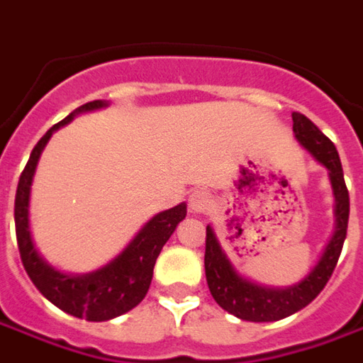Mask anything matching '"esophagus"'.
<instances>
[{
	"label": "esophagus",
	"instance_id": "esophagus-1",
	"mask_svg": "<svg viewBox=\"0 0 363 363\" xmlns=\"http://www.w3.org/2000/svg\"><path fill=\"white\" fill-rule=\"evenodd\" d=\"M212 206V196L206 190H194L189 198V208L192 213H206Z\"/></svg>",
	"mask_w": 363,
	"mask_h": 363
}]
</instances>
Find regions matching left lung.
<instances>
[{"mask_svg": "<svg viewBox=\"0 0 363 363\" xmlns=\"http://www.w3.org/2000/svg\"><path fill=\"white\" fill-rule=\"evenodd\" d=\"M291 120H294V134L297 142L328 171V179L335 194V233L320 255L319 262L303 280L289 288H267L247 280L237 272L225 251L221 249L213 229L210 225L206 228L204 267L210 294L221 309L251 323L280 320L311 303L327 286L328 278L333 276L348 229L350 196L344 182L342 163L335 143L303 114L294 112Z\"/></svg>", "mask_w": 363, "mask_h": 363, "instance_id": "1", "label": "left lung"}]
</instances>
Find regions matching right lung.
<instances>
[{"label": "right lung", "instance_id": "add662e5", "mask_svg": "<svg viewBox=\"0 0 363 363\" xmlns=\"http://www.w3.org/2000/svg\"><path fill=\"white\" fill-rule=\"evenodd\" d=\"M106 104L108 103H104V101H93V103L83 104L62 122L54 124L40 138L35 150L30 151V157L21 173L17 194H15L17 245H19L21 260H23V267L27 270L28 278L33 280L36 289L62 311L87 320L114 319L122 313L134 309L135 305L142 301L150 289L153 267H155L159 252L163 249V245L169 241V237L173 235L177 225L186 216L184 202L174 206L171 210L159 212L138 231V235L130 241V245L116 259H112L106 267L99 268L95 272L82 274V276L60 272L50 267L43 259V255L36 251L35 241L30 235V223H28V200H30V184H33V177H35L36 163L40 159L44 145L48 143L50 135L58 128L72 122L75 114L96 111Z\"/></svg>", "mask_w": 363, "mask_h": 363}]
</instances>
